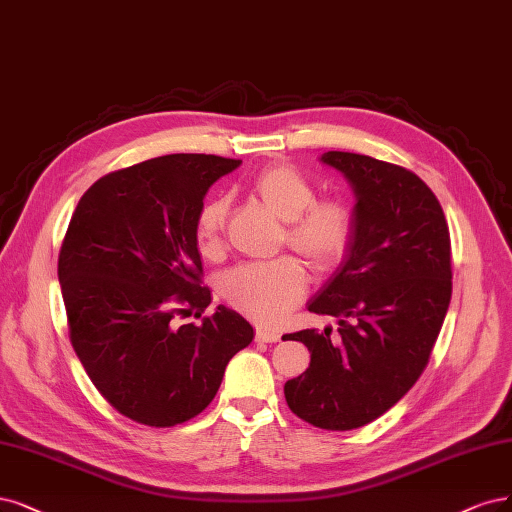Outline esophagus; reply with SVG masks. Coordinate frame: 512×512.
Masks as SVG:
<instances>
[{
    "label": "esophagus",
    "mask_w": 512,
    "mask_h": 512,
    "mask_svg": "<svg viewBox=\"0 0 512 512\" xmlns=\"http://www.w3.org/2000/svg\"><path fill=\"white\" fill-rule=\"evenodd\" d=\"M279 337H281V334L277 330L256 326V341H260V343H277Z\"/></svg>",
    "instance_id": "esophagus-1"
}]
</instances>
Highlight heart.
Listing matches in <instances>:
<instances>
[{
	"label": "heart",
	"mask_w": 512,
	"mask_h": 512,
	"mask_svg": "<svg viewBox=\"0 0 512 512\" xmlns=\"http://www.w3.org/2000/svg\"><path fill=\"white\" fill-rule=\"evenodd\" d=\"M252 190L275 214L286 220L281 243L309 260L317 271H328L347 256L358 233L356 209L345 199H315L317 190L307 175L288 163L260 169L252 178ZM228 203L224 197L205 201L192 237L205 258H216L222 250ZM309 286V273L301 260L279 256L267 262H245L224 273L222 296L237 311L258 322L275 324L301 303Z\"/></svg>",
	"instance_id": "obj_1"
}]
</instances>
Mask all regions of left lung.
Wrapping results in <instances>:
<instances>
[{
    "label": "left lung",
    "mask_w": 512,
    "mask_h": 512,
    "mask_svg": "<svg viewBox=\"0 0 512 512\" xmlns=\"http://www.w3.org/2000/svg\"><path fill=\"white\" fill-rule=\"evenodd\" d=\"M322 161L356 190V241L309 301L339 334L301 330L311 362L284 385L294 415L322 430H354L390 411L428 366L451 301V237L434 192L413 171L330 150Z\"/></svg>",
    "instance_id": "8db88e82"
}]
</instances>
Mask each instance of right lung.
<instances>
[{
    "instance_id": "right-lung-1",
    "label": "right lung",
    "mask_w": 512,
    "mask_h": 512,
    "mask_svg": "<svg viewBox=\"0 0 512 512\" xmlns=\"http://www.w3.org/2000/svg\"><path fill=\"white\" fill-rule=\"evenodd\" d=\"M241 161L167 154L112 171L88 188L59 252L69 341L112 407L137 424L171 428L214 400L224 368L254 339L211 303L192 237L209 186Z\"/></svg>"
}]
</instances>
